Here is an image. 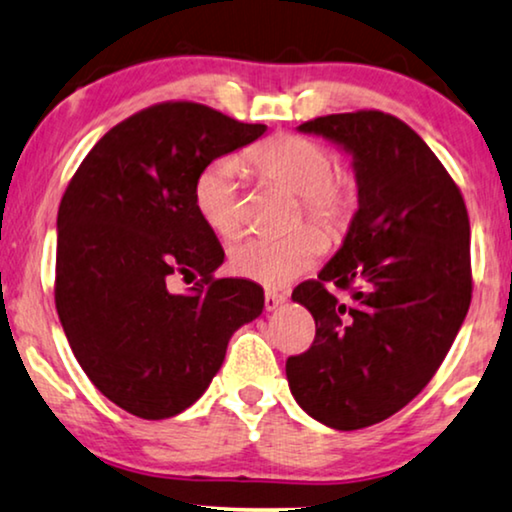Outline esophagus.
I'll list each match as a JSON object with an SVG mask.
<instances>
[{
  "label": "esophagus",
  "instance_id": "obj_1",
  "mask_svg": "<svg viewBox=\"0 0 512 512\" xmlns=\"http://www.w3.org/2000/svg\"><path fill=\"white\" fill-rule=\"evenodd\" d=\"M285 299H288V297H285L283 292L267 290V292H264V309H267V311H276L278 306H281V304L285 302Z\"/></svg>",
  "mask_w": 512,
  "mask_h": 512
}]
</instances>
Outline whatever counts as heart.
<instances>
[{
	"instance_id": "b5f03b06",
	"label": "heart",
	"mask_w": 512,
	"mask_h": 512,
	"mask_svg": "<svg viewBox=\"0 0 512 512\" xmlns=\"http://www.w3.org/2000/svg\"><path fill=\"white\" fill-rule=\"evenodd\" d=\"M243 161L267 180L299 194L302 213L337 236L356 210V182L335 173V156L320 142L304 135H274L250 147ZM194 208L213 234L229 238L241 227L238 203V163L213 161L196 175ZM327 248L325 236L311 224H299L283 236H248L229 250V269L236 276L267 288L295 281L309 271Z\"/></svg>"
}]
</instances>
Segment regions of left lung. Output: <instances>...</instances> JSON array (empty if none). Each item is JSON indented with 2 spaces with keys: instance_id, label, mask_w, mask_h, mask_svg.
<instances>
[{
  "instance_id": "1",
  "label": "left lung",
  "mask_w": 512,
  "mask_h": 512,
  "mask_svg": "<svg viewBox=\"0 0 512 512\" xmlns=\"http://www.w3.org/2000/svg\"><path fill=\"white\" fill-rule=\"evenodd\" d=\"M299 131L353 156L358 210L335 257L292 292L316 320V339L285 374L306 414L358 431L417 398L466 318L468 210L431 147L391 114H327Z\"/></svg>"
}]
</instances>
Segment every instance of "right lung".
<instances>
[{"label": "right lung", "instance_id": "1", "mask_svg": "<svg viewBox=\"0 0 512 512\" xmlns=\"http://www.w3.org/2000/svg\"><path fill=\"white\" fill-rule=\"evenodd\" d=\"M199 102H159L102 135L58 208L56 309L95 388L140 419L185 412L222 367L238 327L264 309V290L215 278L217 236L194 208L210 161L262 138ZM199 273L175 296L169 276Z\"/></svg>", "mask_w": 512, "mask_h": 512}]
</instances>
